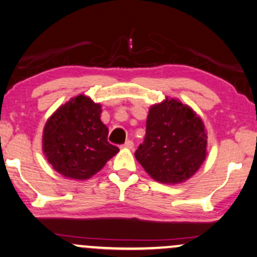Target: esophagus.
<instances>
[{"instance_id":"34e87169","label":"esophagus","mask_w":257,"mask_h":257,"mask_svg":"<svg viewBox=\"0 0 257 257\" xmlns=\"http://www.w3.org/2000/svg\"><path fill=\"white\" fill-rule=\"evenodd\" d=\"M122 147H123V148H128V149H132L133 147H134V142H133V141H126V142L124 143V145H123Z\"/></svg>"}]
</instances>
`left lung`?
I'll list each match as a JSON object with an SVG mask.
<instances>
[{"mask_svg":"<svg viewBox=\"0 0 257 257\" xmlns=\"http://www.w3.org/2000/svg\"><path fill=\"white\" fill-rule=\"evenodd\" d=\"M206 150L207 133L201 118L188 105L167 98L150 108L146 138L135 157L154 180L175 184L197 172Z\"/></svg>","mask_w":257,"mask_h":257,"instance_id":"obj_1","label":"left lung"}]
</instances>
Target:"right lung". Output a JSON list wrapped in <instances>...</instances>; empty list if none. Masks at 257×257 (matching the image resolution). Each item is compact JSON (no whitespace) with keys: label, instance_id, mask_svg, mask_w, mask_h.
Masks as SVG:
<instances>
[{"label":"right lung","instance_id":"1","mask_svg":"<svg viewBox=\"0 0 257 257\" xmlns=\"http://www.w3.org/2000/svg\"><path fill=\"white\" fill-rule=\"evenodd\" d=\"M101 105L78 95L54 112L43 132V152L63 176L87 180L103 168L118 148L108 142Z\"/></svg>","mask_w":257,"mask_h":257}]
</instances>
